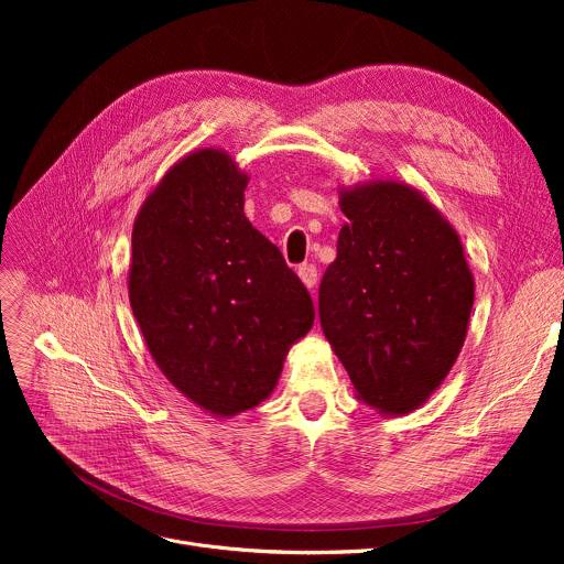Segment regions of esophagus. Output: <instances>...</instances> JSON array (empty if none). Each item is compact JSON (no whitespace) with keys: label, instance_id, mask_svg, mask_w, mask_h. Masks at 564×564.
I'll list each match as a JSON object with an SVG mask.
<instances>
[{"label":"esophagus","instance_id":"obj_1","mask_svg":"<svg viewBox=\"0 0 564 564\" xmlns=\"http://www.w3.org/2000/svg\"><path fill=\"white\" fill-rule=\"evenodd\" d=\"M297 274H300L302 283H304L308 290L315 288V283H317V270H315V264H302L300 270H297Z\"/></svg>","mask_w":564,"mask_h":564}]
</instances>
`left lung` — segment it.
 Returning a JSON list of instances; mask_svg holds the SVG:
<instances>
[{
	"instance_id": "1",
	"label": "left lung",
	"mask_w": 564,
	"mask_h": 564,
	"mask_svg": "<svg viewBox=\"0 0 564 564\" xmlns=\"http://www.w3.org/2000/svg\"><path fill=\"white\" fill-rule=\"evenodd\" d=\"M347 221L319 283V322L357 398L383 416L419 409L466 340L473 281L453 224L400 181L340 187Z\"/></svg>"
}]
</instances>
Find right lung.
Here are the masks:
<instances>
[{
  "instance_id": "right-lung-1",
  "label": "right lung",
  "mask_w": 564,
  "mask_h": 564,
  "mask_svg": "<svg viewBox=\"0 0 564 564\" xmlns=\"http://www.w3.org/2000/svg\"><path fill=\"white\" fill-rule=\"evenodd\" d=\"M249 173L221 148L177 160L132 228L130 306L153 361L203 411L272 395L315 319L308 290L245 215Z\"/></svg>"
}]
</instances>
